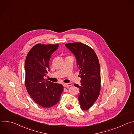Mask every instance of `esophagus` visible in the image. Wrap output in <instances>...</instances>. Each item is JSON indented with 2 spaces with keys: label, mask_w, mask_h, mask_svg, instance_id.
Segmentation results:
<instances>
[{
  "label": "esophagus",
  "mask_w": 134,
  "mask_h": 134,
  "mask_svg": "<svg viewBox=\"0 0 134 134\" xmlns=\"http://www.w3.org/2000/svg\"><path fill=\"white\" fill-rule=\"evenodd\" d=\"M63 86H64V87H69V86H71V84H70V83H64V84H63Z\"/></svg>",
  "instance_id": "1"
}]
</instances>
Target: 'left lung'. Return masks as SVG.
<instances>
[{"label":"left lung","instance_id":"8db88e82","mask_svg":"<svg viewBox=\"0 0 134 134\" xmlns=\"http://www.w3.org/2000/svg\"><path fill=\"white\" fill-rule=\"evenodd\" d=\"M65 46L74 54L80 70L81 85L79 101L82 109L87 110L92 106L99 97L101 89L100 66L98 57L94 50L81 42L66 44Z\"/></svg>","mask_w":134,"mask_h":134}]
</instances>
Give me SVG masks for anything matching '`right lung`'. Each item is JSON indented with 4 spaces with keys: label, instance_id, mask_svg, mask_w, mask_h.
I'll return each instance as SVG.
<instances>
[{
    "label": "right lung",
    "instance_id": "1",
    "mask_svg": "<svg viewBox=\"0 0 134 134\" xmlns=\"http://www.w3.org/2000/svg\"><path fill=\"white\" fill-rule=\"evenodd\" d=\"M59 44L35 45L29 52L25 63V86L32 99L43 108H50L60 100L63 86L46 80L49 71L51 54Z\"/></svg>",
    "mask_w": 134,
    "mask_h": 134
}]
</instances>
